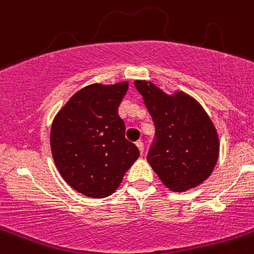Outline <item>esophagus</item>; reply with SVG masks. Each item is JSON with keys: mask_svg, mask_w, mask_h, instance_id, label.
<instances>
[{"mask_svg": "<svg viewBox=\"0 0 254 254\" xmlns=\"http://www.w3.org/2000/svg\"><path fill=\"white\" fill-rule=\"evenodd\" d=\"M136 146L138 147V150H140V152L141 154H143V142L142 141H137V142H136Z\"/></svg>", "mask_w": 254, "mask_h": 254, "instance_id": "1", "label": "esophagus"}]
</instances>
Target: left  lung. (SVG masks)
<instances>
[{
	"instance_id": "obj_1",
	"label": "left lung",
	"mask_w": 254,
	"mask_h": 254,
	"mask_svg": "<svg viewBox=\"0 0 254 254\" xmlns=\"http://www.w3.org/2000/svg\"><path fill=\"white\" fill-rule=\"evenodd\" d=\"M155 125L147 163L165 187L185 192L205 182L220 151L219 134L202 105L183 91L168 95L156 85L136 80Z\"/></svg>"
}]
</instances>
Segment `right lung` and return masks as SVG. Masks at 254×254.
<instances>
[{
    "label": "right lung",
    "instance_id": "right-lung-1",
    "mask_svg": "<svg viewBox=\"0 0 254 254\" xmlns=\"http://www.w3.org/2000/svg\"><path fill=\"white\" fill-rule=\"evenodd\" d=\"M128 82L91 84L73 94L56 114L51 150L69 187L93 198L111 196L140 151L126 140L118 107Z\"/></svg>",
    "mask_w": 254,
    "mask_h": 254
}]
</instances>
